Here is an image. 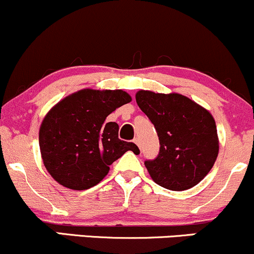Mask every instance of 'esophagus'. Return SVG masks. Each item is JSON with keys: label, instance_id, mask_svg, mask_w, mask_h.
<instances>
[{"label": "esophagus", "instance_id": "esophagus-1", "mask_svg": "<svg viewBox=\"0 0 254 254\" xmlns=\"http://www.w3.org/2000/svg\"><path fill=\"white\" fill-rule=\"evenodd\" d=\"M133 141H134V144H136V145H138L139 147H140V139H139L138 136H136V138L133 139Z\"/></svg>", "mask_w": 254, "mask_h": 254}]
</instances>
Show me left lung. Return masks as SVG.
I'll list each match as a JSON object with an SVG mask.
<instances>
[{
  "label": "left lung",
  "instance_id": "8db88e82",
  "mask_svg": "<svg viewBox=\"0 0 254 254\" xmlns=\"http://www.w3.org/2000/svg\"><path fill=\"white\" fill-rule=\"evenodd\" d=\"M135 101L159 139L158 156L145 161L151 179L170 190L194 187L218 156L217 128L211 113L180 93L140 90Z\"/></svg>",
  "mask_w": 254,
  "mask_h": 254
}]
</instances>
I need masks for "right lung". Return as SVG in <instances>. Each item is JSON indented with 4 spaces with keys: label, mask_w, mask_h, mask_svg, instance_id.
I'll use <instances>...</instances> for the list:
<instances>
[{
    "label": "right lung",
    "mask_w": 254,
    "mask_h": 254,
    "mask_svg": "<svg viewBox=\"0 0 254 254\" xmlns=\"http://www.w3.org/2000/svg\"><path fill=\"white\" fill-rule=\"evenodd\" d=\"M130 101L122 90L84 89L51 108L39 128V147L54 180L70 190L91 189L125 152H139L135 144L120 140L116 122H105Z\"/></svg>",
    "instance_id": "1"
}]
</instances>
